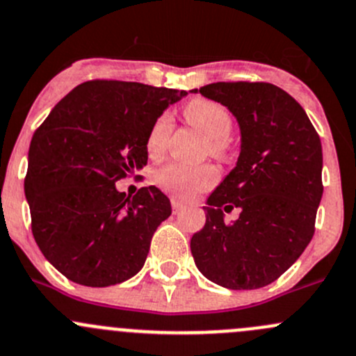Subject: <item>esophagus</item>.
<instances>
[{"label":"esophagus","instance_id":"1","mask_svg":"<svg viewBox=\"0 0 356 356\" xmlns=\"http://www.w3.org/2000/svg\"><path fill=\"white\" fill-rule=\"evenodd\" d=\"M170 203H172V212H174V213L182 212V209H184V205H182V203L179 202L177 198H172Z\"/></svg>","mask_w":356,"mask_h":356}]
</instances>
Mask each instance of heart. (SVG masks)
<instances>
[{
	"instance_id": "1",
	"label": "heart",
	"mask_w": 356,
	"mask_h": 356,
	"mask_svg": "<svg viewBox=\"0 0 356 356\" xmlns=\"http://www.w3.org/2000/svg\"><path fill=\"white\" fill-rule=\"evenodd\" d=\"M184 118L188 120L189 125L195 127L209 139L207 149L212 156L220 158V160L229 156V134L233 130V118L224 106L210 99H193L186 104ZM172 129H174L172 116L167 113L158 116L151 125L146 139V149L153 160L161 158L167 151ZM216 181L217 170L212 165L188 167V165L170 163L158 170L156 174V184L179 200H191L193 196L216 184Z\"/></svg>"
}]
</instances>
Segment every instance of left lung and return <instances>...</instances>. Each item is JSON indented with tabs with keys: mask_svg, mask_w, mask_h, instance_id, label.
<instances>
[{
	"mask_svg": "<svg viewBox=\"0 0 356 356\" xmlns=\"http://www.w3.org/2000/svg\"><path fill=\"white\" fill-rule=\"evenodd\" d=\"M200 94L236 116L241 151L209 196L191 254L213 284L261 289L280 278L312 241L323 193L322 143L301 104L277 85L219 81ZM233 208L241 217L226 225L222 210Z\"/></svg>",
	"mask_w": 356,
	"mask_h": 356,
	"instance_id": "obj_1",
	"label": "left lung"
}]
</instances>
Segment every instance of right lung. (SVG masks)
<instances>
[{"mask_svg":"<svg viewBox=\"0 0 356 356\" xmlns=\"http://www.w3.org/2000/svg\"><path fill=\"white\" fill-rule=\"evenodd\" d=\"M186 92L92 79L69 92L34 132L24 189L31 229L51 264L79 285L108 287L139 273L172 213L156 188L127 198L116 182L147 163L154 120Z\"/></svg>","mask_w":356,"mask_h":356,"instance_id":"right-lung-1","label":"right lung"}]
</instances>
